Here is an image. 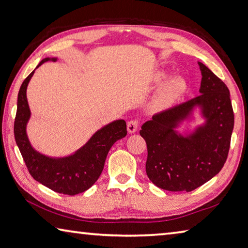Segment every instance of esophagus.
Segmentation results:
<instances>
[{
  "instance_id": "34e87169",
  "label": "esophagus",
  "mask_w": 248,
  "mask_h": 248,
  "mask_svg": "<svg viewBox=\"0 0 248 248\" xmlns=\"http://www.w3.org/2000/svg\"><path fill=\"white\" fill-rule=\"evenodd\" d=\"M138 125H139V123L138 120H130L127 124V130L129 133H134L138 130Z\"/></svg>"
}]
</instances>
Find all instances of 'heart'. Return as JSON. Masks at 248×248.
I'll return each instance as SVG.
<instances>
[{"mask_svg": "<svg viewBox=\"0 0 248 248\" xmlns=\"http://www.w3.org/2000/svg\"><path fill=\"white\" fill-rule=\"evenodd\" d=\"M166 78V73L164 71H159L154 75V82L159 83ZM185 89H186V82L184 78L179 77L170 78V79L163 84L159 89L156 97V102L161 105H165L171 103L176 98H178L180 95L184 93Z\"/></svg>", "mask_w": 248, "mask_h": 248, "instance_id": "b5f03b06", "label": "heart"}]
</instances>
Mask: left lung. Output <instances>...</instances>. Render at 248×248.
<instances>
[{
    "label": "left lung",
    "mask_w": 248,
    "mask_h": 248,
    "mask_svg": "<svg viewBox=\"0 0 248 248\" xmlns=\"http://www.w3.org/2000/svg\"><path fill=\"white\" fill-rule=\"evenodd\" d=\"M200 95L159 114L142 124L148 146L146 175L155 186L169 191L195 190L219 173L228 157L234 114L225 84L198 62ZM198 108L205 123L191 133L177 128L191 120Z\"/></svg>",
    "instance_id": "obj_1"
}]
</instances>
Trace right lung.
<instances>
[{
    "mask_svg": "<svg viewBox=\"0 0 248 248\" xmlns=\"http://www.w3.org/2000/svg\"><path fill=\"white\" fill-rule=\"evenodd\" d=\"M57 58H45L37 68ZM36 68V69H37ZM35 70L25 78L17 97V111L14 123L15 141L32 178L59 194L74 196L85 191L102 174L109 150L116 141L127 136V124L115 120L97 130L82 148L63 157H50L32 148L26 132L31 109L26 91Z\"/></svg>",
    "mask_w": 248,
    "mask_h": 248,
    "instance_id": "1",
    "label": "right lung"
}]
</instances>
